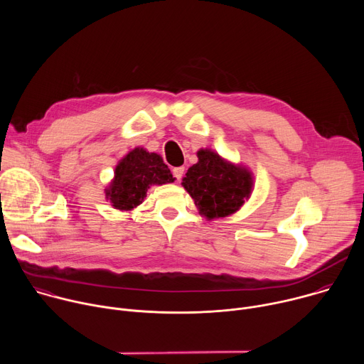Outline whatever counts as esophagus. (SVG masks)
Returning a JSON list of instances; mask_svg holds the SVG:
<instances>
[{
    "mask_svg": "<svg viewBox=\"0 0 364 364\" xmlns=\"http://www.w3.org/2000/svg\"><path fill=\"white\" fill-rule=\"evenodd\" d=\"M183 174H184V167H176V168H173V176L176 177L177 181L181 180Z\"/></svg>",
    "mask_w": 364,
    "mask_h": 364,
    "instance_id": "1",
    "label": "esophagus"
}]
</instances>
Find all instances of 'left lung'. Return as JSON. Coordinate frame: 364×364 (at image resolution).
<instances>
[{"instance_id": "left-lung-1", "label": "left lung", "mask_w": 364, "mask_h": 364, "mask_svg": "<svg viewBox=\"0 0 364 364\" xmlns=\"http://www.w3.org/2000/svg\"><path fill=\"white\" fill-rule=\"evenodd\" d=\"M197 157L198 163L188 168L181 184L200 213L215 219L239 210L252 190L250 173L226 163L210 149H200Z\"/></svg>"}]
</instances>
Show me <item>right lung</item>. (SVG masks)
Wrapping results in <instances>:
<instances>
[{
  "label": "right lung",
  "mask_w": 364,
  "mask_h": 364,
  "mask_svg": "<svg viewBox=\"0 0 364 364\" xmlns=\"http://www.w3.org/2000/svg\"><path fill=\"white\" fill-rule=\"evenodd\" d=\"M173 181L170 168L159 154L135 148L117 166L107 197L115 209L131 210L142 203L149 186Z\"/></svg>",
  "instance_id": "add662e5"
}]
</instances>
